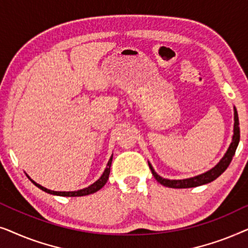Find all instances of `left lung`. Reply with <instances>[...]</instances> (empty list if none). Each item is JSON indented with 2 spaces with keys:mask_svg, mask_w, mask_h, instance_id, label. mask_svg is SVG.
<instances>
[{
  "mask_svg": "<svg viewBox=\"0 0 248 248\" xmlns=\"http://www.w3.org/2000/svg\"><path fill=\"white\" fill-rule=\"evenodd\" d=\"M239 138H240V132H239V121H238V114L235 108V125H233V137L232 142L229 145L228 150H227L226 155H223V158L220 160L218 165L215 168H212L211 170L204 172V174L195 176V177L187 178V179H166L159 176L157 172L155 171V169L152 168V166L149 164V167L151 169L152 175L157 181L160 183L161 185L167 186V187L171 188H189V187H196V186L208 184L210 182H213L216 178H218L223 171L226 170L230 162L232 160L233 155H235L236 149L238 147L239 143Z\"/></svg>",
  "mask_w": 248,
  "mask_h": 248,
  "instance_id": "left-lung-1",
  "label": "left lung"
}]
</instances>
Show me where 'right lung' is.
I'll return each instance as SVG.
<instances>
[{
	"instance_id": "add662e5",
	"label": "right lung",
	"mask_w": 248,
	"mask_h": 248,
	"mask_svg": "<svg viewBox=\"0 0 248 248\" xmlns=\"http://www.w3.org/2000/svg\"><path fill=\"white\" fill-rule=\"evenodd\" d=\"M111 160H113V157H110L109 161H108V164H107V168L105 169L103 176H101V177L98 179L97 182H94L93 185L89 186V187L80 189V191H76V192H55V191H50V189H47L45 187H43L42 185L37 184L36 182H33L32 179H30L29 177L28 178L33 183V184L37 186V187L42 189V191L46 192V193H49V194H53V195H60V196H83V195H89V194H93V193H94V192L99 191V189L103 187V186L107 183L108 177H109V172H110Z\"/></svg>"
}]
</instances>
